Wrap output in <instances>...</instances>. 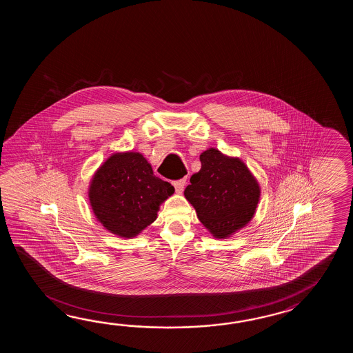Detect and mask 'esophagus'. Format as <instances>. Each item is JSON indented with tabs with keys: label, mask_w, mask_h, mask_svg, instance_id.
I'll use <instances>...</instances> for the list:
<instances>
[{
	"label": "esophagus",
	"mask_w": 353,
	"mask_h": 353,
	"mask_svg": "<svg viewBox=\"0 0 353 353\" xmlns=\"http://www.w3.org/2000/svg\"><path fill=\"white\" fill-rule=\"evenodd\" d=\"M185 179H180L175 180L173 183L174 188H175V190H176V193H183V190H184V188H185Z\"/></svg>",
	"instance_id": "1"
}]
</instances>
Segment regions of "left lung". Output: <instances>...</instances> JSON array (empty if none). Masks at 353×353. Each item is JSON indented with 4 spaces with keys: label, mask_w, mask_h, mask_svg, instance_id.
I'll return each instance as SVG.
<instances>
[{
    "label": "left lung",
    "mask_w": 353,
    "mask_h": 353,
    "mask_svg": "<svg viewBox=\"0 0 353 353\" xmlns=\"http://www.w3.org/2000/svg\"><path fill=\"white\" fill-rule=\"evenodd\" d=\"M199 159L202 168L192 175L184 195L210 234L225 240L254 218L261 188L240 158L210 148Z\"/></svg>",
    "instance_id": "left-lung-1"
}]
</instances>
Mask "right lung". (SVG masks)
<instances>
[{"label":"right lung","mask_w":353,"mask_h":353,"mask_svg":"<svg viewBox=\"0 0 353 353\" xmlns=\"http://www.w3.org/2000/svg\"><path fill=\"white\" fill-rule=\"evenodd\" d=\"M168 181L154 175L136 151L114 152L93 174L90 204L98 222L121 239H134L157 218L160 205L174 194Z\"/></svg>","instance_id":"obj_1"}]
</instances>
